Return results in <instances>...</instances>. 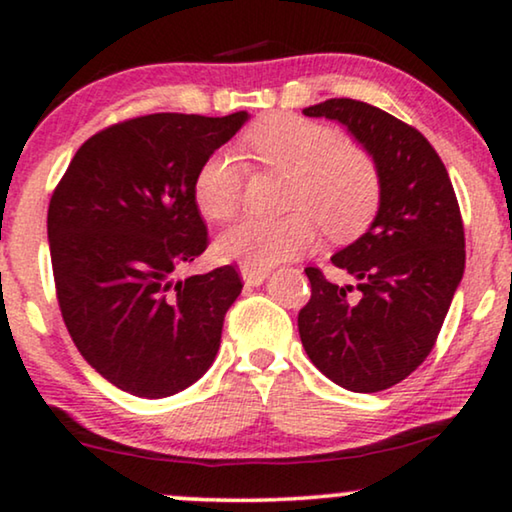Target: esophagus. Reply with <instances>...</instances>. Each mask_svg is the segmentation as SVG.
<instances>
[{
    "label": "esophagus",
    "mask_w": 512,
    "mask_h": 512,
    "mask_svg": "<svg viewBox=\"0 0 512 512\" xmlns=\"http://www.w3.org/2000/svg\"><path fill=\"white\" fill-rule=\"evenodd\" d=\"M240 275L247 286H258L268 279V268H249V265H242Z\"/></svg>",
    "instance_id": "obj_1"
}]
</instances>
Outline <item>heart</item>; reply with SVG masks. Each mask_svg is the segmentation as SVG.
Wrapping results in <instances>:
<instances>
[{"instance_id": "b5f03b06", "label": "heart", "mask_w": 512, "mask_h": 512, "mask_svg": "<svg viewBox=\"0 0 512 512\" xmlns=\"http://www.w3.org/2000/svg\"><path fill=\"white\" fill-rule=\"evenodd\" d=\"M247 146L261 163L291 174L279 219L249 216L216 242L219 256L249 268H272L303 254L317 240L319 224L335 240L359 235L380 205V174L363 149L345 144L331 125L277 114L256 123ZM195 205L207 219L223 221L242 200V167L233 153L216 151L193 179Z\"/></svg>"}]
</instances>
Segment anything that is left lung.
Listing matches in <instances>:
<instances>
[{
    "label": "left lung",
    "instance_id": "left-lung-1",
    "mask_svg": "<svg viewBox=\"0 0 512 512\" xmlns=\"http://www.w3.org/2000/svg\"><path fill=\"white\" fill-rule=\"evenodd\" d=\"M303 114L345 125L380 174L373 223L331 256L354 284H333L319 268H305L312 296L298 312L314 366L340 387L375 394L405 380L436 345L464 277V221L443 160L412 125L349 97Z\"/></svg>",
    "mask_w": 512,
    "mask_h": 512
}]
</instances>
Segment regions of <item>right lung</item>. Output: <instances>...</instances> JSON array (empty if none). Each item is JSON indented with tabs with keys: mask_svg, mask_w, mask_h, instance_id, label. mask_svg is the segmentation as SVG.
Returning a JSON list of instances; mask_svg holds the SVG:
<instances>
[{
	"mask_svg": "<svg viewBox=\"0 0 512 512\" xmlns=\"http://www.w3.org/2000/svg\"><path fill=\"white\" fill-rule=\"evenodd\" d=\"M247 111L151 114L83 142L48 205V242L65 326L114 387L165 398L198 382L242 291L235 265L174 279L207 249L193 198L200 165Z\"/></svg>",
	"mask_w": 512,
	"mask_h": 512,
	"instance_id": "add662e5",
	"label": "right lung"
}]
</instances>
